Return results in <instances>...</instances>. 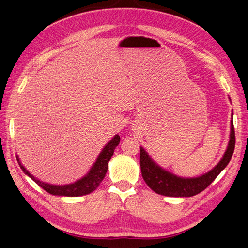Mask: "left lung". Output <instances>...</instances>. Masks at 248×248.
<instances>
[{"instance_id":"8db88e82","label":"left lung","mask_w":248,"mask_h":248,"mask_svg":"<svg viewBox=\"0 0 248 248\" xmlns=\"http://www.w3.org/2000/svg\"><path fill=\"white\" fill-rule=\"evenodd\" d=\"M233 115V114H232ZM235 144L233 122H230V136L227 150L216 167L197 177H180L162 169L153 160L147 152L140 147V167L146 185L157 194L170 197H190L201 193L227 167L232 157Z\"/></svg>"}]
</instances>
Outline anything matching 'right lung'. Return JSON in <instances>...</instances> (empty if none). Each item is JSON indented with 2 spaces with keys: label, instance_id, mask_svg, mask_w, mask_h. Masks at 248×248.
<instances>
[{
  "label": "right lung",
  "instance_id": "obj_1",
  "mask_svg": "<svg viewBox=\"0 0 248 248\" xmlns=\"http://www.w3.org/2000/svg\"><path fill=\"white\" fill-rule=\"evenodd\" d=\"M120 143V136L115 135L113 138L110 140L107 144L104 146L102 152L98 155L96 161L93 163L90 170L88 172L84 177L76 180L73 184L69 185H51L43 183V181L36 178L34 175H31L29 170H27L23 164L21 163L19 157L16 156V160L19 162V166L22 169V170L31 177L35 183L41 186L43 190H46L47 193L53 194V195H58V196H69V197H76V196H82L90 194L91 192L94 191L102 180L105 177L108 169V162L110 159H111L113 152L115 147L119 145Z\"/></svg>",
  "mask_w": 248,
  "mask_h": 248
}]
</instances>
